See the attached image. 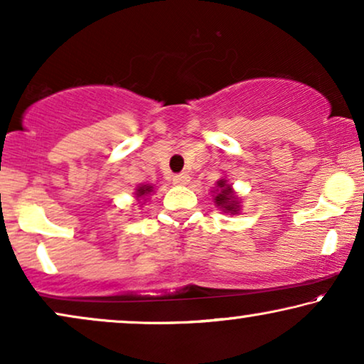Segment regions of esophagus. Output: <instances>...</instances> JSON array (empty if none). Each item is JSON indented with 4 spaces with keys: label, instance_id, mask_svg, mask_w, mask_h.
Returning <instances> with one entry per match:
<instances>
[{
    "label": "esophagus",
    "instance_id": "34e87169",
    "mask_svg": "<svg viewBox=\"0 0 364 364\" xmlns=\"http://www.w3.org/2000/svg\"><path fill=\"white\" fill-rule=\"evenodd\" d=\"M188 182H191V176H188L187 172H181L173 176V183H176V186H187Z\"/></svg>",
    "mask_w": 364,
    "mask_h": 364
}]
</instances>
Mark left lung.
I'll use <instances>...</instances> for the list:
<instances>
[{
    "mask_svg": "<svg viewBox=\"0 0 364 364\" xmlns=\"http://www.w3.org/2000/svg\"><path fill=\"white\" fill-rule=\"evenodd\" d=\"M217 187H218V192L215 196V203L218 207H222L223 210L227 212H232V213H237L238 208H240V205H238L237 198L232 193V188L230 186H227L225 181H218L217 182Z\"/></svg>",
    "mask_w": 364,
    "mask_h": 364,
    "instance_id": "8db88e82",
    "label": "left lung"
}]
</instances>
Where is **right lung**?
Masks as SVG:
<instances>
[{"label": "right lung", "instance_id": "1", "mask_svg": "<svg viewBox=\"0 0 364 364\" xmlns=\"http://www.w3.org/2000/svg\"><path fill=\"white\" fill-rule=\"evenodd\" d=\"M151 192H152V187L151 186H142V187L137 188L136 196L137 197H144V196H147V193H151Z\"/></svg>", "mask_w": 364, "mask_h": 364}]
</instances>
